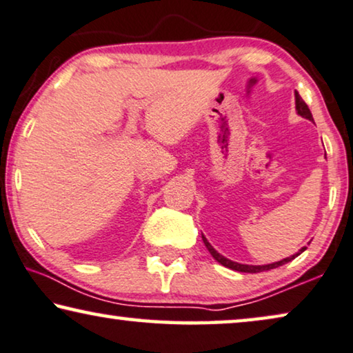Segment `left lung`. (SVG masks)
Segmentation results:
<instances>
[{
  "label": "left lung",
  "instance_id": "left-lung-1",
  "mask_svg": "<svg viewBox=\"0 0 353 353\" xmlns=\"http://www.w3.org/2000/svg\"><path fill=\"white\" fill-rule=\"evenodd\" d=\"M294 99H296V110H298V114L301 115V117H304V119H309V120H312V122H314V119H312V114H311V110H309L307 104L303 101V98L299 97V93H298V92H294ZM203 243H204V245L208 247V250L210 252V255H212L214 259L220 263V265L227 266V268H230V270L239 271V272H252V274H255V272L270 271V270H274V268H279V266L285 265V263L292 261V260L294 259V256H298L299 254H301V252L306 250V247H303V249L299 250L296 255H293V256H288V259H283V260H281V261L271 263V265H265V266H252V265H241V263H234V261H231V260H228V259H225V256L220 255L219 252L215 250L214 247L208 243V239L204 238V236H203Z\"/></svg>",
  "mask_w": 353,
  "mask_h": 353
}]
</instances>
